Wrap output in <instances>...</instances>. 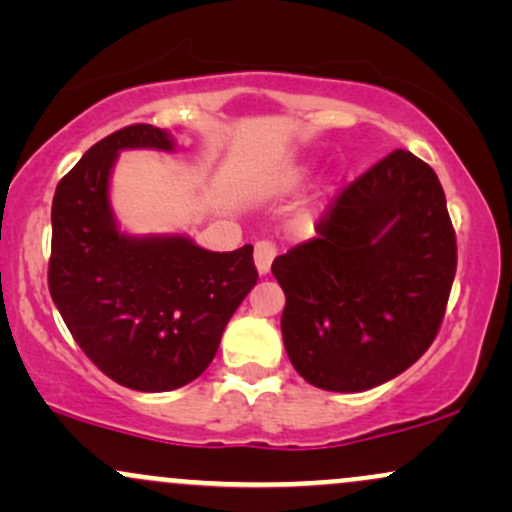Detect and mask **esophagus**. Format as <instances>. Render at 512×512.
Listing matches in <instances>:
<instances>
[{
	"label": "esophagus",
	"instance_id": "obj_1",
	"mask_svg": "<svg viewBox=\"0 0 512 512\" xmlns=\"http://www.w3.org/2000/svg\"><path fill=\"white\" fill-rule=\"evenodd\" d=\"M274 257H276V243H272V240H257V243H255L257 272L267 274L269 267H272Z\"/></svg>",
	"mask_w": 512,
	"mask_h": 512
}]
</instances>
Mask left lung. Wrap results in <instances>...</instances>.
Listing matches in <instances>:
<instances>
[{"instance_id": "1", "label": "left lung", "mask_w": 512, "mask_h": 512, "mask_svg": "<svg viewBox=\"0 0 512 512\" xmlns=\"http://www.w3.org/2000/svg\"><path fill=\"white\" fill-rule=\"evenodd\" d=\"M315 238L272 262L286 354L310 385L363 392L433 344L457 269L438 175L397 149L344 187Z\"/></svg>"}]
</instances>
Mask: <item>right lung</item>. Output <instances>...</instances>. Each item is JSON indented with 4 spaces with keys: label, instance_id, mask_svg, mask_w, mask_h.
<instances>
[{
    "label": "right lung",
    "instance_id": "right-lung-1",
    "mask_svg": "<svg viewBox=\"0 0 512 512\" xmlns=\"http://www.w3.org/2000/svg\"><path fill=\"white\" fill-rule=\"evenodd\" d=\"M173 151L168 132L129 125L86 151L52 199L50 296L74 342L115 383L168 392L192 383L252 286V245L199 248L185 236L132 238L108 202L122 149Z\"/></svg>",
    "mask_w": 512,
    "mask_h": 512
}]
</instances>
